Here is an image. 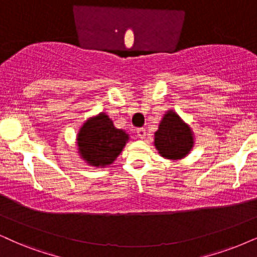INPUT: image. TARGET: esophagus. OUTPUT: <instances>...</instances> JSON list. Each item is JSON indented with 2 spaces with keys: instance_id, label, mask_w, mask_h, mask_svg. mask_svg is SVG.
<instances>
[{
  "instance_id": "obj_1",
  "label": "esophagus",
  "mask_w": 257,
  "mask_h": 257,
  "mask_svg": "<svg viewBox=\"0 0 257 257\" xmlns=\"http://www.w3.org/2000/svg\"><path fill=\"white\" fill-rule=\"evenodd\" d=\"M136 133H138V136L140 139H145V136H146V129L145 128H138Z\"/></svg>"
}]
</instances>
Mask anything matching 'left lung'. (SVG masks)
<instances>
[{
	"label": "left lung",
	"mask_w": 257,
	"mask_h": 257,
	"mask_svg": "<svg viewBox=\"0 0 257 257\" xmlns=\"http://www.w3.org/2000/svg\"><path fill=\"white\" fill-rule=\"evenodd\" d=\"M155 147L162 157L167 159H181L186 157L193 146L191 129L173 111L164 116L155 133Z\"/></svg>",
	"instance_id": "8db88e82"
}]
</instances>
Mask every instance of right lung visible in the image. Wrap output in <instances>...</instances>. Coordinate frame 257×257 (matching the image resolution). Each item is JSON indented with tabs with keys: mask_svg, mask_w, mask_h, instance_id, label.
<instances>
[{
	"mask_svg": "<svg viewBox=\"0 0 257 257\" xmlns=\"http://www.w3.org/2000/svg\"><path fill=\"white\" fill-rule=\"evenodd\" d=\"M78 149L84 160L92 166H105L118 157L128 135L115 128L105 113L89 119L78 134Z\"/></svg>",
	"mask_w": 257,
	"mask_h": 257,
	"instance_id": "add662e5",
	"label": "right lung"
}]
</instances>
